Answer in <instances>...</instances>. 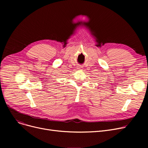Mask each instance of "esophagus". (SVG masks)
<instances>
[{
  "label": "esophagus",
  "instance_id": "esophagus-1",
  "mask_svg": "<svg viewBox=\"0 0 148 148\" xmlns=\"http://www.w3.org/2000/svg\"><path fill=\"white\" fill-rule=\"evenodd\" d=\"M79 69H80V67H79Z\"/></svg>",
  "mask_w": 148,
  "mask_h": 148
}]
</instances>
